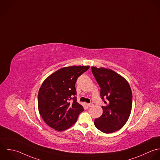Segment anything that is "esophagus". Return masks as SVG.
Segmentation results:
<instances>
[{"label": "esophagus", "mask_w": 160, "mask_h": 160, "mask_svg": "<svg viewBox=\"0 0 160 160\" xmlns=\"http://www.w3.org/2000/svg\"><path fill=\"white\" fill-rule=\"evenodd\" d=\"M87 106H88V107H92L93 106V104H92V103H88V104H87Z\"/></svg>", "instance_id": "1"}]
</instances>
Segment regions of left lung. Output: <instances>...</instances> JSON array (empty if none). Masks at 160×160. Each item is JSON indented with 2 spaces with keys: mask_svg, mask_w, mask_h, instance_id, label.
<instances>
[{
  "mask_svg": "<svg viewBox=\"0 0 160 160\" xmlns=\"http://www.w3.org/2000/svg\"><path fill=\"white\" fill-rule=\"evenodd\" d=\"M92 73L100 87V96L105 106L103 113L95 119L100 131L111 133L120 130L128 121L132 107V92L128 81L113 70L92 67Z\"/></svg>",
  "mask_w": 160,
  "mask_h": 160,
  "instance_id": "1",
  "label": "left lung"
}]
</instances>
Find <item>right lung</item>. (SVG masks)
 <instances>
[{
    "instance_id": "1",
    "label": "right lung",
    "mask_w": 160,
    "mask_h": 160,
    "mask_svg": "<svg viewBox=\"0 0 160 160\" xmlns=\"http://www.w3.org/2000/svg\"><path fill=\"white\" fill-rule=\"evenodd\" d=\"M90 66L62 68L50 75L42 83L38 94V108L43 121L54 130L62 132L71 127L84 110L77 102L75 83ZM73 99V102L69 100Z\"/></svg>"
}]
</instances>
